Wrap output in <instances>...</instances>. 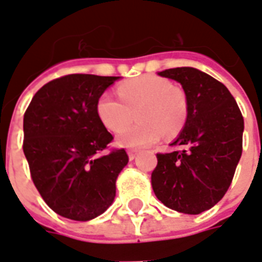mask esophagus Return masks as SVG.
Segmentation results:
<instances>
[{"instance_id": "obj_1", "label": "esophagus", "mask_w": 262, "mask_h": 262, "mask_svg": "<svg viewBox=\"0 0 262 262\" xmlns=\"http://www.w3.org/2000/svg\"><path fill=\"white\" fill-rule=\"evenodd\" d=\"M137 153H139L137 150H129V159H130V160L136 159Z\"/></svg>"}]
</instances>
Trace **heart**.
Returning a JSON list of instances; mask_svg holds the SVG:
<instances>
[{
	"instance_id": "heart-1",
	"label": "heart",
	"mask_w": 262,
	"mask_h": 262,
	"mask_svg": "<svg viewBox=\"0 0 262 262\" xmlns=\"http://www.w3.org/2000/svg\"><path fill=\"white\" fill-rule=\"evenodd\" d=\"M116 99L102 94L95 103V114L105 129L119 133L133 120L136 125L120 133L118 143L123 147H146L165 136H177L188 118V99L180 86L159 75L146 74L118 86Z\"/></svg>"
}]
</instances>
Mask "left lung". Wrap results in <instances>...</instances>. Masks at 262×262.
Returning a JSON list of instances; mask_svg holds the SVG:
<instances>
[{
  "label": "left lung",
  "mask_w": 262,
  "mask_h": 262,
  "mask_svg": "<svg viewBox=\"0 0 262 262\" xmlns=\"http://www.w3.org/2000/svg\"><path fill=\"white\" fill-rule=\"evenodd\" d=\"M178 81L188 99L184 130L157 154L151 187L167 208L198 214L208 210L230 187L243 153L244 119L230 91L220 81L192 67L159 73Z\"/></svg>",
  "instance_id": "obj_1"
}]
</instances>
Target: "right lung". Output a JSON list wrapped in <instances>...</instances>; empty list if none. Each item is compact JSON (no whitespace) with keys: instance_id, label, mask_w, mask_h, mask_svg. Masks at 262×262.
<instances>
[{"instance_id":"right-lung-1","label":"right lung","mask_w":262,"mask_h":262,"mask_svg":"<svg viewBox=\"0 0 262 262\" xmlns=\"http://www.w3.org/2000/svg\"><path fill=\"white\" fill-rule=\"evenodd\" d=\"M119 77L69 74L49 81L24 115V153L32 181L56 213L86 222L116 195L129 157L95 114L97 99ZM108 151L106 152V150Z\"/></svg>"}]
</instances>
